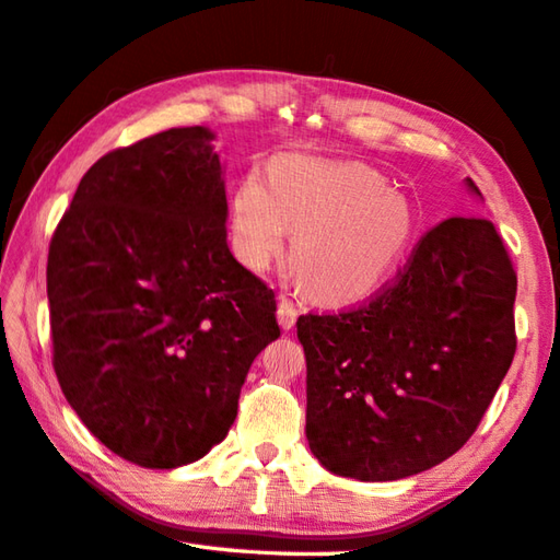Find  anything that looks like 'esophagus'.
I'll return each instance as SVG.
<instances>
[{
  "mask_svg": "<svg viewBox=\"0 0 560 560\" xmlns=\"http://www.w3.org/2000/svg\"><path fill=\"white\" fill-rule=\"evenodd\" d=\"M277 318H279L283 330H291L293 325H296V318H299V306H296V303H293L289 296H279Z\"/></svg>",
  "mask_w": 560,
  "mask_h": 560,
  "instance_id": "esophagus-1",
  "label": "esophagus"
}]
</instances>
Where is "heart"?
I'll return each instance as SVG.
<instances>
[{"instance_id":"b5f03b06","label":"heart","mask_w":560,"mask_h":560,"mask_svg":"<svg viewBox=\"0 0 560 560\" xmlns=\"http://www.w3.org/2000/svg\"><path fill=\"white\" fill-rule=\"evenodd\" d=\"M296 232L291 261L315 299L345 303L368 296L409 247L416 212L362 161L283 154L269 183L257 171L237 183L230 202L232 249L264 271Z\"/></svg>"}]
</instances>
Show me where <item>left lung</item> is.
<instances>
[{
	"instance_id": "8db88e82",
	"label": "left lung",
	"mask_w": 560,
	"mask_h": 560,
	"mask_svg": "<svg viewBox=\"0 0 560 560\" xmlns=\"http://www.w3.org/2000/svg\"><path fill=\"white\" fill-rule=\"evenodd\" d=\"M465 186L482 198L470 178ZM514 299L516 273L492 222L448 218L362 306L301 315L311 453L362 482L448 460L514 360Z\"/></svg>"
}]
</instances>
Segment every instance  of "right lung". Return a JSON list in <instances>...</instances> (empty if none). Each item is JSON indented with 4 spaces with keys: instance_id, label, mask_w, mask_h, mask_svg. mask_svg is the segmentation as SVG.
Wrapping results in <instances>:
<instances>
[{
    "instance_id": "add662e5",
    "label": "right lung",
    "mask_w": 560,
    "mask_h": 560,
    "mask_svg": "<svg viewBox=\"0 0 560 560\" xmlns=\"http://www.w3.org/2000/svg\"><path fill=\"white\" fill-rule=\"evenodd\" d=\"M208 127H178L90 166L48 247L54 370L95 439L171 470L235 423L242 384L277 340V299L228 247Z\"/></svg>"
}]
</instances>
